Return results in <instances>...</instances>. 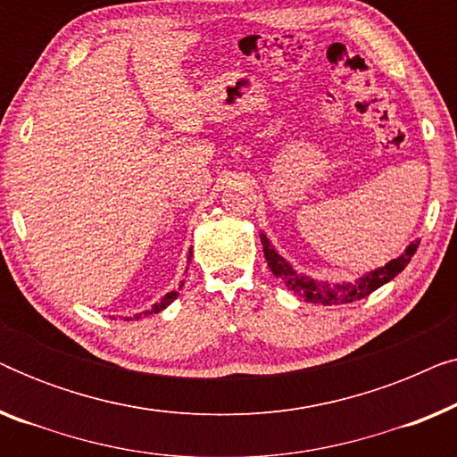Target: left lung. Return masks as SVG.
Instances as JSON below:
<instances>
[{
  "mask_svg": "<svg viewBox=\"0 0 457 457\" xmlns=\"http://www.w3.org/2000/svg\"><path fill=\"white\" fill-rule=\"evenodd\" d=\"M262 245H264L266 262L268 266H270L274 277L283 280L293 293H297V295L303 297L305 302L322 303V305L352 303V302H358V299L368 297L370 293L377 291L378 287H383L385 283H389L391 278H395L397 274L410 264L411 255H414L418 249V243H411V245L405 249V253H402L395 260H391L389 264H385L383 268H377V270L368 272L366 277L358 278L355 283L330 285V283H316L314 278L297 274L289 266V262H285L283 255L274 252V247L270 245V241L266 239V235H262Z\"/></svg>",
  "mask_w": 457,
  "mask_h": 457,
  "instance_id": "obj_1",
  "label": "left lung"
}]
</instances>
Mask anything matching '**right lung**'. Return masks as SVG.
I'll list each match as a JSON object with an SVG mask.
<instances>
[{"label":"right lung","mask_w":457,"mask_h":457,"mask_svg":"<svg viewBox=\"0 0 457 457\" xmlns=\"http://www.w3.org/2000/svg\"><path fill=\"white\" fill-rule=\"evenodd\" d=\"M189 260H191V253H189ZM180 287H183V283H180ZM180 287H179V289H180ZM177 297H179V291H170V293H166V295L162 297L158 303H154V305H152V310H145V316H149V314H158V312L164 310L166 305H170ZM135 318H141V314H137ZM127 320H130V318H127Z\"/></svg>","instance_id":"add662e5"}]
</instances>
